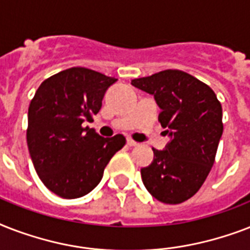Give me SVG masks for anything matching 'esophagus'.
Wrapping results in <instances>:
<instances>
[{
	"instance_id": "obj_1",
	"label": "esophagus",
	"mask_w": 250,
	"mask_h": 250,
	"mask_svg": "<svg viewBox=\"0 0 250 250\" xmlns=\"http://www.w3.org/2000/svg\"><path fill=\"white\" fill-rule=\"evenodd\" d=\"M127 145H129V146H136L137 143L135 140H132L131 137H128V139H127Z\"/></svg>"
}]
</instances>
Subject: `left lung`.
I'll return each instance as SVG.
<instances>
[{
    "label": "left lung",
    "mask_w": 250,
    "mask_h": 250,
    "mask_svg": "<svg viewBox=\"0 0 250 250\" xmlns=\"http://www.w3.org/2000/svg\"><path fill=\"white\" fill-rule=\"evenodd\" d=\"M133 86L153 94L162 110L158 117L171 140L141 168L153 197L176 205L187 201L208 178L223 133L222 105L214 90L180 70H165L133 79Z\"/></svg>",
    "instance_id": "1"
}]
</instances>
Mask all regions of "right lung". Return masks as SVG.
<instances>
[{
  "label": "right lung",
  "mask_w": 250,
  "mask_h": 250,
  "mask_svg": "<svg viewBox=\"0 0 250 250\" xmlns=\"http://www.w3.org/2000/svg\"><path fill=\"white\" fill-rule=\"evenodd\" d=\"M115 82L89 68H67L44 80L29 104V156L41 182L60 197L89 193L111 157L125 146L121 133L101 137L83 125L93 121L106 89Z\"/></svg>",
  "instance_id": "right-lung-1"
}]
</instances>
